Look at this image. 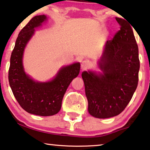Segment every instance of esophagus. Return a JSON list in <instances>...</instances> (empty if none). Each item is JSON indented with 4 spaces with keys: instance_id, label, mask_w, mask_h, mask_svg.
<instances>
[{
    "instance_id": "esophagus-1",
    "label": "esophagus",
    "mask_w": 150,
    "mask_h": 150,
    "mask_svg": "<svg viewBox=\"0 0 150 150\" xmlns=\"http://www.w3.org/2000/svg\"><path fill=\"white\" fill-rule=\"evenodd\" d=\"M88 67H89V63H88L87 61H82V63H81V69H87Z\"/></svg>"
}]
</instances>
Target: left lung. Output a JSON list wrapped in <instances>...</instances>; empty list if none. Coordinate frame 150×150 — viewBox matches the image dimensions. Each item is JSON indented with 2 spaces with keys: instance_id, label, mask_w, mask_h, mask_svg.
Here are the masks:
<instances>
[{
  "instance_id": "1",
  "label": "left lung",
  "mask_w": 150,
  "mask_h": 150,
  "mask_svg": "<svg viewBox=\"0 0 150 150\" xmlns=\"http://www.w3.org/2000/svg\"><path fill=\"white\" fill-rule=\"evenodd\" d=\"M115 19L121 28L112 40L106 41L98 61L101 72H82L88 111L96 118H110L120 114L138 85L140 62L132 25L122 18Z\"/></svg>"
}]
</instances>
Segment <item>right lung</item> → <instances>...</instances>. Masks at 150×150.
I'll list each match as a JSON object with an SVG mask.
<instances>
[{"mask_svg": "<svg viewBox=\"0 0 150 150\" xmlns=\"http://www.w3.org/2000/svg\"><path fill=\"white\" fill-rule=\"evenodd\" d=\"M46 20L45 15L36 16L20 30L12 51L9 69V85L16 100L28 113L40 116L58 113L63 96L81 68L79 62L63 66L47 82L35 81L26 74L22 63L24 48L34 35L35 28Z\"/></svg>", "mask_w": 150, "mask_h": 150, "instance_id": "add662e5", "label": "right lung"}]
</instances>
